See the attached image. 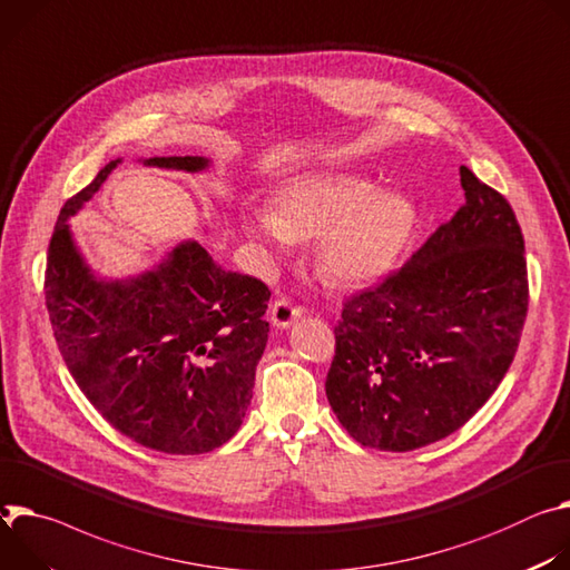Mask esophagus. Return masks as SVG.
Returning <instances> with one entry per match:
<instances>
[{
  "instance_id": "obj_1",
  "label": "esophagus",
  "mask_w": 570,
  "mask_h": 570,
  "mask_svg": "<svg viewBox=\"0 0 570 570\" xmlns=\"http://www.w3.org/2000/svg\"><path fill=\"white\" fill-rule=\"evenodd\" d=\"M303 314V307H296V305H292L289 301H285V298H281V301H276L272 307H269V320H272V324L276 326V328H287L294 320H298Z\"/></svg>"
}]
</instances>
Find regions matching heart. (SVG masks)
I'll list each match as a JSON object with an SVG mask.
<instances>
[{
  "mask_svg": "<svg viewBox=\"0 0 570 570\" xmlns=\"http://www.w3.org/2000/svg\"><path fill=\"white\" fill-rule=\"evenodd\" d=\"M416 206L401 189H377L346 171L303 174L278 193V210L250 204L242 233L269 250H289L314 237V265L335 285H364L385 276L416 226Z\"/></svg>",
  "mask_w": 570,
  "mask_h": 570,
  "instance_id": "b5f03b06",
  "label": "heart"
}]
</instances>
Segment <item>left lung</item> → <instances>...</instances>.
<instances>
[{"instance_id": "8db88e82", "label": "left lung", "mask_w": 570, "mask_h": 570, "mask_svg": "<svg viewBox=\"0 0 570 570\" xmlns=\"http://www.w3.org/2000/svg\"><path fill=\"white\" fill-rule=\"evenodd\" d=\"M464 206L396 274L346 301L328 403L366 449L405 453L460 430L508 373L528 314L512 206L460 167Z\"/></svg>"}]
</instances>
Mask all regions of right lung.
<instances>
[{"label": "right lung", "instance_id": "obj_1", "mask_svg": "<svg viewBox=\"0 0 570 570\" xmlns=\"http://www.w3.org/2000/svg\"><path fill=\"white\" fill-rule=\"evenodd\" d=\"M121 158L60 208L45 298L58 351L97 412L138 444L199 455L239 430L267 346L269 287L219 267L185 239L129 278L92 272L68 224ZM147 167L199 174L204 156H154Z\"/></svg>", "mask_w": 570, "mask_h": 570}]
</instances>
